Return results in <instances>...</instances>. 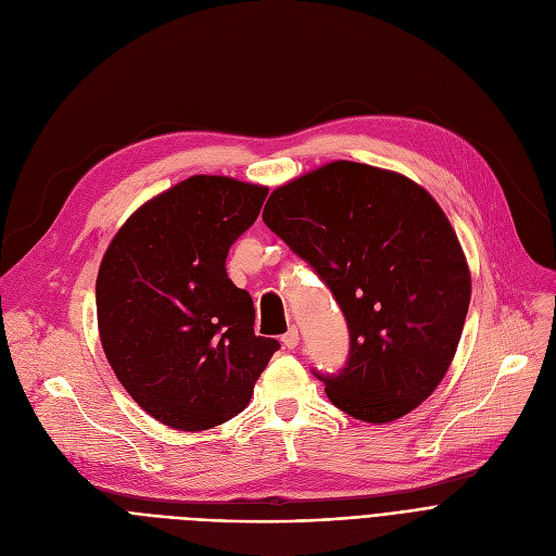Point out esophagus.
I'll use <instances>...</instances> for the list:
<instances>
[{"label": "esophagus", "instance_id": "obj_1", "mask_svg": "<svg viewBox=\"0 0 556 556\" xmlns=\"http://www.w3.org/2000/svg\"><path fill=\"white\" fill-rule=\"evenodd\" d=\"M281 342H283V346H288V349H295V346L300 344V333H298V329L290 327V329L281 336Z\"/></svg>", "mask_w": 556, "mask_h": 556}]
</instances>
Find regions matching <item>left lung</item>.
Here are the masks:
<instances>
[{"label": "left lung", "instance_id": "left-lung-1", "mask_svg": "<svg viewBox=\"0 0 556 556\" xmlns=\"http://www.w3.org/2000/svg\"><path fill=\"white\" fill-rule=\"evenodd\" d=\"M263 220L340 304L352 352L323 378L367 424L419 407L446 376L471 302V270L437 200L403 173L336 160L277 187Z\"/></svg>", "mask_w": 556, "mask_h": 556}]
</instances>
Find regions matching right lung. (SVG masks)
<instances>
[{
	"label": "right lung",
	"mask_w": 556,
	"mask_h": 556,
	"mask_svg": "<svg viewBox=\"0 0 556 556\" xmlns=\"http://www.w3.org/2000/svg\"><path fill=\"white\" fill-rule=\"evenodd\" d=\"M268 187L191 175L146 200L114 233L97 277L105 358L141 410L198 432L245 410L279 342L254 336L248 290L225 258Z\"/></svg>",
	"instance_id": "1"
}]
</instances>
